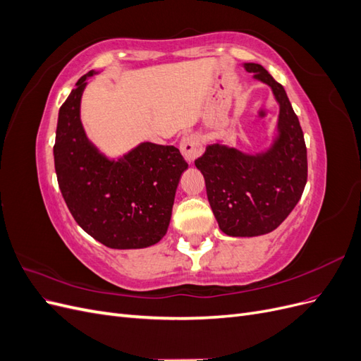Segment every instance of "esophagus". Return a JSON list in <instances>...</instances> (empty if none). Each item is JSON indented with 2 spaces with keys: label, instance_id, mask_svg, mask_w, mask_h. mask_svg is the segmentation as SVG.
<instances>
[{
  "label": "esophagus",
  "instance_id": "34e87169",
  "mask_svg": "<svg viewBox=\"0 0 361 361\" xmlns=\"http://www.w3.org/2000/svg\"><path fill=\"white\" fill-rule=\"evenodd\" d=\"M203 146H202V141L199 138V135L195 134H190L187 137H183L180 141V152L187 162H194L202 154Z\"/></svg>",
  "mask_w": 361,
  "mask_h": 361
}]
</instances>
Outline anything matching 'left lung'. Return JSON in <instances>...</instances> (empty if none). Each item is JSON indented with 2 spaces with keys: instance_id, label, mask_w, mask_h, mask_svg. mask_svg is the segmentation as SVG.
<instances>
[{
  "instance_id": "left-lung-1",
  "label": "left lung",
  "mask_w": 361,
  "mask_h": 361,
  "mask_svg": "<svg viewBox=\"0 0 361 361\" xmlns=\"http://www.w3.org/2000/svg\"><path fill=\"white\" fill-rule=\"evenodd\" d=\"M244 68L271 87L280 105L274 143L256 155L215 143L194 162L218 226L228 236L274 231L297 206L307 182V149L285 89L260 64L244 63Z\"/></svg>"
}]
</instances>
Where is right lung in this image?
I'll return each instance as SVG.
<instances>
[{
  "label": "right lung",
  "mask_w": 361,
  "mask_h": 361,
  "mask_svg": "<svg viewBox=\"0 0 361 361\" xmlns=\"http://www.w3.org/2000/svg\"><path fill=\"white\" fill-rule=\"evenodd\" d=\"M90 71L60 106L54 145L59 187L75 221L101 244L145 248L167 233L174 194L187 161L174 146L141 143L118 159L101 154L81 123Z\"/></svg>",
  "instance_id": "add662e5"
}]
</instances>
